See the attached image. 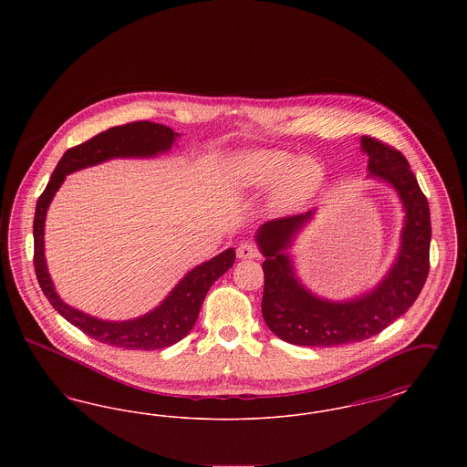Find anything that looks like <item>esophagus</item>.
Here are the masks:
<instances>
[{
	"label": "esophagus",
	"mask_w": 467,
	"mask_h": 467,
	"mask_svg": "<svg viewBox=\"0 0 467 467\" xmlns=\"http://www.w3.org/2000/svg\"><path fill=\"white\" fill-rule=\"evenodd\" d=\"M236 254H238L240 259H252V257H257V255H259V250H257L255 244H242L238 246Z\"/></svg>",
	"instance_id": "34e87169"
}]
</instances>
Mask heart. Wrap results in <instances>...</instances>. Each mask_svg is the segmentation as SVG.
<instances>
[{
	"mask_svg": "<svg viewBox=\"0 0 467 467\" xmlns=\"http://www.w3.org/2000/svg\"><path fill=\"white\" fill-rule=\"evenodd\" d=\"M234 178L246 191L275 187L273 206L290 213L305 208L318 194L324 183V170L315 157H294L278 149H257L238 157Z\"/></svg>",
	"mask_w": 467,
	"mask_h": 467,
	"instance_id": "obj_1",
	"label": "heart"
}]
</instances>
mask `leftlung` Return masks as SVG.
Returning a JSON list of instances; mask_svg holds the SVG:
<instances>
[{
  "label": "left lung",
  "instance_id": "8db88e82",
  "mask_svg": "<svg viewBox=\"0 0 467 467\" xmlns=\"http://www.w3.org/2000/svg\"><path fill=\"white\" fill-rule=\"evenodd\" d=\"M369 178L387 182L404 206L400 254L377 287L347 301L322 299L306 289L294 273L287 250L296 234L310 223L315 210L263 223L255 242L266 257L263 317L280 339L331 348L381 333L415 303L429 275L431 212L406 157L377 138L362 136Z\"/></svg>",
  "mask_w": 467,
  "mask_h": 467
}]
</instances>
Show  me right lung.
Returning <instances> with one entry per match:
<instances>
[{
	"instance_id": "1",
	"label": "right lung",
	"mask_w": 467,
	"mask_h": 467,
	"mask_svg": "<svg viewBox=\"0 0 467 467\" xmlns=\"http://www.w3.org/2000/svg\"><path fill=\"white\" fill-rule=\"evenodd\" d=\"M180 134L171 128L141 120L124 126H115L103 133L96 134L86 143H80L65 152L48 180L42 196L36 202L33 238H35V271L38 284L44 290L48 303L59 311L69 324L78 327L92 339L111 347L131 350H156L175 345L194 327L200 315L202 299L217 278L234 265V248H227L217 257L191 269L168 297L152 311L136 317L133 320L109 322L90 317L84 311L75 310L67 305L54 289L47 263H45L44 229L48 204L73 171L89 168L115 157H156L168 152Z\"/></svg>"
}]
</instances>
